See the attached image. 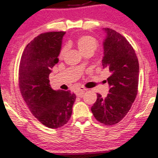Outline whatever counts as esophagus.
Wrapping results in <instances>:
<instances>
[{
    "label": "esophagus",
    "mask_w": 158,
    "mask_h": 158,
    "mask_svg": "<svg viewBox=\"0 0 158 158\" xmlns=\"http://www.w3.org/2000/svg\"><path fill=\"white\" fill-rule=\"evenodd\" d=\"M85 90H86V89H85V88H83V87H80V88H77V90H76V94H77L78 97H81L83 94H84Z\"/></svg>",
    "instance_id": "esophagus-1"
}]
</instances>
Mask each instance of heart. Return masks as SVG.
Returning <instances> with one entry per match:
<instances>
[{
  "instance_id": "obj_1",
  "label": "heart",
  "mask_w": 158,
  "mask_h": 158,
  "mask_svg": "<svg viewBox=\"0 0 158 158\" xmlns=\"http://www.w3.org/2000/svg\"><path fill=\"white\" fill-rule=\"evenodd\" d=\"M76 46L79 51L80 52L81 55H84L86 52H92L97 50L98 47V43L94 38L90 35H83L79 37L76 41ZM65 52V49L63 48L60 52V56L61 57L64 55Z\"/></svg>"
}]
</instances>
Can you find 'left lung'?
<instances>
[{"mask_svg":"<svg viewBox=\"0 0 158 158\" xmlns=\"http://www.w3.org/2000/svg\"><path fill=\"white\" fill-rule=\"evenodd\" d=\"M106 36L103 41V68H108L111 75L107 79L110 87L106 98L97 94L91 107L97 120L106 126L118 123L124 118L137 94L139 62L131 45L119 32L104 28Z\"/></svg>","mask_w":158,"mask_h":158,"instance_id":"8db88e82","label":"left lung"}]
</instances>
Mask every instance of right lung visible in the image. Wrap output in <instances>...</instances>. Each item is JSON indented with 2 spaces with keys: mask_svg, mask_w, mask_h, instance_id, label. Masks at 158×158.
I'll use <instances>...</instances> for the list:
<instances>
[{
  "mask_svg": "<svg viewBox=\"0 0 158 158\" xmlns=\"http://www.w3.org/2000/svg\"><path fill=\"white\" fill-rule=\"evenodd\" d=\"M65 32L40 34L27 45L20 61L19 81L21 95L31 113L50 128L66 124L72 114L75 94L52 89L51 69L59 62Z\"/></svg>",
  "mask_w": 158,
  "mask_h": 158,
  "instance_id": "right-lung-1",
  "label": "right lung"
}]
</instances>
